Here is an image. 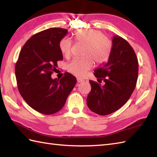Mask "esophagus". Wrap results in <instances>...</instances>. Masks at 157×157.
<instances>
[{
  "mask_svg": "<svg viewBox=\"0 0 157 157\" xmlns=\"http://www.w3.org/2000/svg\"><path fill=\"white\" fill-rule=\"evenodd\" d=\"M85 80L84 79H82L81 78H78L77 79V82H78V83H82V82H84Z\"/></svg>",
  "mask_w": 157,
  "mask_h": 157,
  "instance_id": "esophagus-1",
  "label": "esophagus"
}]
</instances>
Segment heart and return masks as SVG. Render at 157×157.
I'll use <instances>...</instances> for the list:
<instances>
[{"label": "heart", "mask_w": 157, "mask_h": 157, "mask_svg": "<svg viewBox=\"0 0 157 157\" xmlns=\"http://www.w3.org/2000/svg\"><path fill=\"white\" fill-rule=\"evenodd\" d=\"M76 41L84 43V57L74 59L67 65V71L78 77L84 76L93 66V60L98 64L107 59L111 44L108 38L102 33L96 29H79L74 33ZM71 42L67 38H63L59 42V49L62 55L69 57L71 55Z\"/></svg>", "instance_id": "b5f03b06"}]
</instances>
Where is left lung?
Returning <instances> with one entry per match:
<instances>
[{
    "instance_id": "left-lung-1",
    "label": "left lung",
    "mask_w": 157,
    "mask_h": 157,
    "mask_svg": "<svg viewBox=\"0 0 157 157\" xmlns=\"http://www.w3.org/2000/svg\"><path fill=\"white\" fill-rule=\"evenodd\" d=\"M94 75L105 84L89 81L92 88L87 97L88 108L106 115L122 107L134 92L138 75V59L131 45L120 36H113L108 61L96 69Z\"/></svg>"
}]
</instances>
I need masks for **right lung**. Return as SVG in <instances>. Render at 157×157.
<instances>
[{"label": "right lung", "instance_id": "add662e5", "mask_svg": "<svg viewBox=\"0 0 157 157\" xmlns=\"http://www.w3.org/2000/svg\"><path fill=\"white\" fill-rule=\"evenodd\" d=\"M67 29L49 28L33 35L23 45L15 64L17 84L20 94L31 107L51 115L64 106L76 84L75 77L65 72L61 79H52L63 60L59 42Z\"/></svg>", "mask_w": 157, "mask_h": 157}]
</instances>
